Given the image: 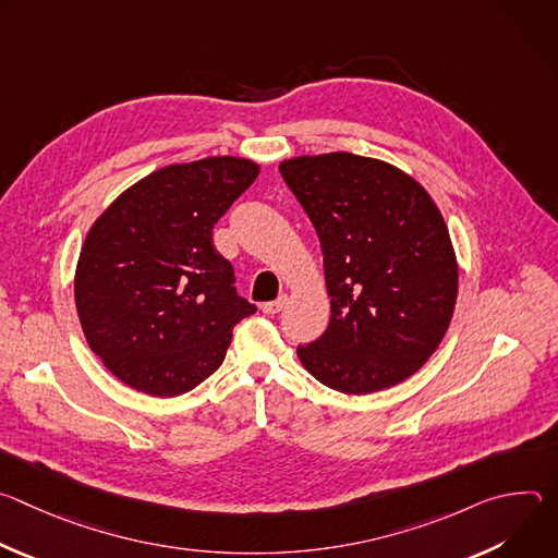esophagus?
<instances>
[{"instance_id":"obj_1","label":"esophagus","mask_w":558,"mask_h":558,"mask_svg":"<svg viewBox=\"0 0 558 558\" xmlns=\"http://www.w3.org/2000/svg\"><path fill=\"white\" fill-rule=\"evenodd\" d=\"M284 304H287V295H280L278 300L263 302V304H260V311L267 313V315H276V313H280V311L284 308Z\"/></svg>"}]
</instances>
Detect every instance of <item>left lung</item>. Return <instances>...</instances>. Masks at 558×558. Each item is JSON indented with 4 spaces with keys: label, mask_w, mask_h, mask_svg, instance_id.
<instances>
[{
    "label": "left lung",
    "mask_w": 558,
    "mask_h": 558,
    "mask_svg": "<svg viewBox=\"0 0 558 558\" xmlns=\"http://www.w3.org/2000/svg\"><path fill=\"white\" fill-rule=\"evenodd\" d=\"M280 174L311 218L331 298L327 331L298 347L325 386L366 395L417 373L457 302V258L428 192L377 158L295 156Z\"/></svg>",
    "instance_id": "obj_1"
}]
</instances>
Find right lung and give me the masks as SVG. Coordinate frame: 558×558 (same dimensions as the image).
I'll return each instance as SVG.
<instances>
[{"label":"right lung","mask_w":558,"mask_h":558,"mask_svg":"<svg viewBox=\"0 0 558 558\" xmlns=\"http://www.w3.org/2000/svg\"><path fill=\"white\" fill-rule=\"evenodd\" d=\"M260 174L209 156L156 170L90 227L74 302L90 349L123 384L177 397L225 360L233 327L256 313L214 247V225Z\"/></svg>","instance_id":"add662e5"}]
</instances>
